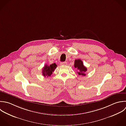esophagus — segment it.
Masks as SVG:
<instances>
[{
	"mask_svg": "<svg viewBox=\"0 0 126 126\" xmlns=\"http://www.w3.org/2000/svg\"><path fill=\"white\" fill-rule=\"evenodd\" d=\"M67 64V62H60V65H66Z\"/></svg>",
	"mask_w": 126,
	"mask_h": 126,
	"instance_id": "esophagus-1",
	"label": "esophagus"
}]
</instances>
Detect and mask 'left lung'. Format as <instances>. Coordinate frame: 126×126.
<instances>
[{"instance_id": "1", "label": "left lung", "mask_w": 126, "mask_h": 126, "mask_svg": "<svg viewBox=\"0 0 126 126\" xmlns=\"http://www.w3.org/2000/svg\"><path fill=\"white\" fill-rule=\"evenodd\" d=\"M74 67L79 70V72L78 73L79 75H82L85 76L86 74L85 72H86L87 70V68L83 65L82 61L80 59H77L75 61V64Z\"/></svg>"}]
</instances>
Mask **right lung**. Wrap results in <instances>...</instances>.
<instances>
[{
	"label": "right lung",
	"instance_id": "right-lung-1",
	"mask_svg": "<svg viewBox=\"0 0 126 126\" xmlns=\"http://www.w3.org/2000/svg\"><path fill=\"white\" fill-rule=\"evenodd\" d=\"M57 67V66L56 65L55 63L52 64L49 66H48L47 65H45L43 68L42 75L45 77H48L49 76H50L52 74V72H53V71Z\"/></svg>",
	"mask_w": 126,
	"mask_h": 126
}]
</instances>
